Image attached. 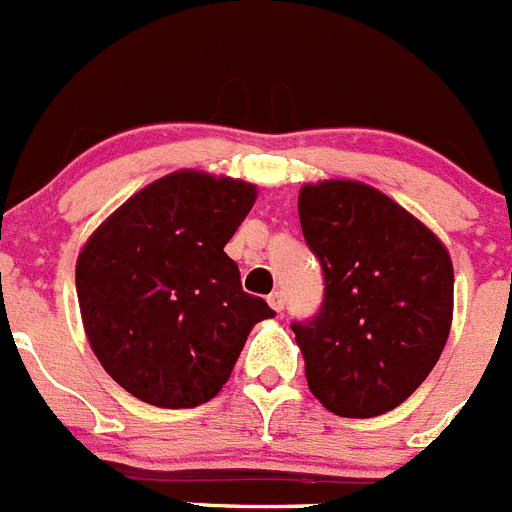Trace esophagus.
Returning <instances> with one entry per match:
<instances>
[{
	"label": "esophagus",
	"mask_w": 512,
	"mask_h": 512,
	"mask_svg": "<svg viewBox=\"0 0 512 512\" xmlns=\"http://www.w3.org/2000/svg\"><path fill=\"white\" fill-rule=\"evenodd\" d=\"M268 304H270V309L275 311V314H281L283 311V306H286V299H283V293L281 291H273L268 296Z\"/></svg>",
	"instance_id": "1"
}]
</instances>
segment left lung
Here are the masks:
<instances>
[{
  "instance_id": "left-lung-1",
  "label": "left lung",
  "mask_w": 512,
  "mask_h": 512,
  "mask_svg": "<svg viewBox=\"0 0 512 512\" xmlns=\"http://www.w3.org/2000/svg\"><path fill=\"white\" fill-rule=\"evenodd\" d=\"M299 219L324 273V304L293 324L311 394L340 417L394 410L428 379L453 319L446 244L358 180L306 182Z\"/></svg>"
}]
</instances>
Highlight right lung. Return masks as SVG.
Segmentation results:
<instances>
[{"instance_id":"add662e5","label":"right lung","mask_w":512,"mask_h":512,"mask_svg":"<svg viewBox=\"0 0 512 512\" xmlns=\"http://www.w3.org/2000/svg\"><path fill=\"white\" fill-rule=\"evenodd\" d=\"M255 198L252 182L177 170L133 193L79 250L84 335L141 402L185 410L213 399L252 327L273 317L224 252Z\"/></svg>"}]
</instances>
